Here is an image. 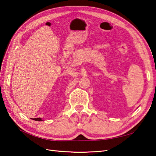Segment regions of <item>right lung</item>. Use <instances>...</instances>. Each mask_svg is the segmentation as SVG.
I'll list each match as a JSON object with an SVG mask.
<instances>
[{
	"mask_svg": "<svg viewBox=\"0 0 156 156\" xmlns=\"http://www.w3.org/2000/svg\"><path fill=\"white\" fill-rule=\"evenodd\" d=\"M32 120H36V121H41V120H41V118H37V119H32Z\"/></svg>",
	"mask_w": 156,
	"mask_h": 156,
	"instance_id": "add662e5",
	"label": "right lung"
}]
</instances>
